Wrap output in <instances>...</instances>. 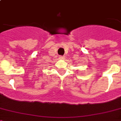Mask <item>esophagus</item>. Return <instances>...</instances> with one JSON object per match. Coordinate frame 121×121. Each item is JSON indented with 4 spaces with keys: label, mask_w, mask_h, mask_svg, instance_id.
I'll return each instance as SVG.
<instances>
[{
    "label": "esophagus",
    "mask_w": 121,
    "mask_h": 121,
    "mask_svg": "<svg viewBox=\"0 0 121 121\" xmlns=\"http://www.w3.org/2000/svg\"><path fill=\"white\" fill-rule=\"evenodd\" d=\"M63 58H64V56H59V59L60 60H63Z\"/></svg>",
    "instance_id": "esophagus-1"
}]
</instances>
